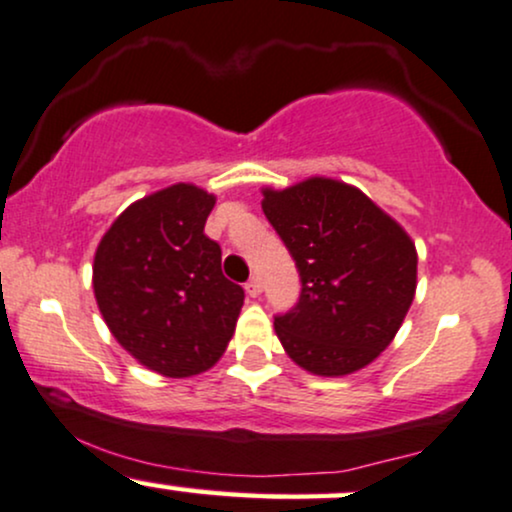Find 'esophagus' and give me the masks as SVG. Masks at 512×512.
<instances>
[{"label": "esophagus", "instance_id": "obj_1", "mask_svg": "<svg viewBox=\"0 0 512 512\" xmlns=\"http://www.w3.org/2000/svg\"><path fill=\"white\" fill-rule=\"evenodd\" d=\"M244 290H246V294H249V297H258V294H261V290H263L261 278H251V280L244 285Z\"/></svg>", "mask_w": 512, "mask_h": 512}]
</instances>
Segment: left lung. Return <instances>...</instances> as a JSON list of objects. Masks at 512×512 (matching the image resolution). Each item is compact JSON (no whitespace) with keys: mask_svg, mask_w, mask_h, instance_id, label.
I'll return each instance as SVG.
<instances>
[{"mask_svg":"<svg viewBox=\"0 0 512 512\" xmlns=\"http://www.w3.org/2000/svg\"><path fill=\"white\" fill-rule=\"evenodd\" d=\"M263 213L285 242L302 294L275 333L309 374L347 376L393 342L417 290L410 234L357 186L309 177L263 189Z\"/></svg>","mask_w":512,"mask_h":512,"instance_id":"obj_1","label":"left lung"}]
</instances>
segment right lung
Segmentation results:
<instances>
[{"label": "right lung", "instance_id": "1", "mask_svg": "<svg viewBox=\"0 0 512 512\" xmlns=\"http://www.w3.org/2000/svg\"><path fill=\"white\" fill-rule=\"evenodd\" d=\"M215 196L172 184L112 222L93 258L95 302L114 340L160 376L208 371L227 350L244 290L222 275L203 234Z\"/></svg>", "mask_w": 512, "mask_h": 512}]
</instances>
